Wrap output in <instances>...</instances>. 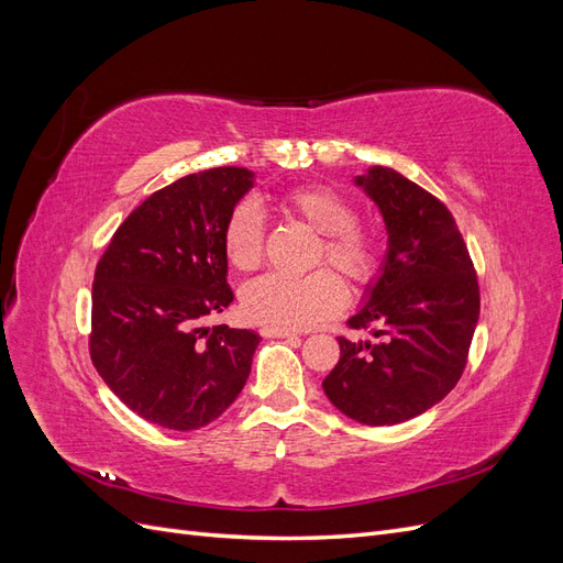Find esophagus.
Here are the masks:
<instances>
[{"label": "esophagus", "instance_id": "34e87169", "mask_svg": "<svg viewBox=\"0 0 563 563\" xmlns=\"http://www.w3.org/2000/svg\"><path fill=\"white\" fill-rule=\"evenodd\" d=\"M261 333L269 335V338H294L296 335L291 329H279V327H263Z\"/></svg>", "mask_w": 563, "mask_h": 563}]
</instances>
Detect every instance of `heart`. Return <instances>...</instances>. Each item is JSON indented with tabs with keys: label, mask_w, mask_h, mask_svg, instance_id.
Listing matches in <instances>:
<instances>
[{
	"label": "heart",
	"mask_w": 563,
	"mask_h": 563,
	"mask_svg": "<svg viewBox=\"0 0 563 563\" xmlns=\"http://www.w3.org/2000/svg\"><path fill=\"white\" fill-rule=\"evenodd\" d=\"M279 207L319 234L312 267L331 265L350 284L366 286L378 275L380 251L373 234L356 225V207L333 187L298 185L282 192ZM265 216L253 201H236L223 228L225 258L236 272H253L265 261ZM251 321L279 329H310L343 310L345 286L331 269L288 279L267 275L251 282L242 296Z\"/></svg>",
	"instance_id": "b5f03b06"
}]
</instances>
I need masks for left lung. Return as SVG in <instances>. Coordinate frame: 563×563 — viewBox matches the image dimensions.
<instances>
[{
  "label": "left lung",
  "instance_id": "left-lung-1",
  "mask_svg": "<svg viewBox=\"0 0 563 563\" xmlns=\"http://www.w3.org/2000/svg\"><path fill=\"white\" fill-rule=\"evenodd\" d=\"M378 203L387 258L368 302L340 335V360L323 391L347 418L380 428L428 411L455 387L479 321V284L455 218L395 168L354 180Z\"/></svg>",
  "mask_w": 563,
  "mask_h": 563
}]
</instances>
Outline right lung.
<instances>
[{"mask_svg": "<svg viewBox=\"0 0 563 563\" xmlns=\"http://www.w3.org/2000/svg\"><path fill=\"white\" fill-rule=\"evenodd\" d=\"M253 174L218 166L150 195L96 265L89 352L135 416L199 430L236 399L261 335L203 327L232 302L223 228Z\"/></svg>", "mask_w": 563, "mask_h": 563, "instance_id": "obj_1", "label": "right lung"}]
</instances>
